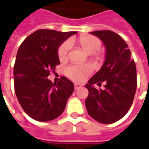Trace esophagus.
Segmentation results:
<instances>
[{"label": "esophagus", "instance_id": "34e87169", "mask_svg": "<svg viewBox=\"0 0 149 149\" xmlns=\"http://www.w3.org/2000/svg\"><path fill=\"white\" fill-rule=\"evenodd\" d=\"M82 86H81V84H74V88H75V89L77 90V89H78V88H81Z\"/></svg>", "mask_w": 149, "mask_h": 149}]
</instances>
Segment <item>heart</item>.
<instances>
[{"label":"heart","mask_w":149,"mask_h":149,"mask_svg":"<svg viewBox=\"0 0 149 149\" xmlns=\"http://www.w3.org/2000/svg\"><path fill=\"white\" fill-rule=\"evenodd\" d=\"M79 44L81 48L88 54L97 52L101 46L100 40L91 35H85L80 37ZM71 45V41L67 40L60 46L58 49V56L61 61H65L67 58ZM92 71L93 68L89 65H72L65 69V73L72 81L81 82L87 77V76L90 74Z\"/></svg>","instance_id":"heart-1"}]
</instances>
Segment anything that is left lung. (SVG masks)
<instances>
[{"mask_svg":"<svg viewBox=\"0 0 149 149\" xmlns=\"http://www.w3.org/2000/svg\"><path fill=\"white\" fill-rule=\"evenodd\" d=\"M90 33L103 41L106 52L102 67L85 84L88 90L85 106L97 121L112 124L121 119L132 104L137 85L136 65L128 45L118 34L110 30ZM103 82L104 90L94 87Z\"/></svg>","mask_w":149,"mask_h":149,"instance_id":"8db88e82","label":"left lung"}]
</instances>
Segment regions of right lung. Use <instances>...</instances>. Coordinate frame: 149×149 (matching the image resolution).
I'll return each mask as SVG.
<instances>
[{"instance_id": "obj_1", "label": "right lung", "mask_w": 149, "mask_h": 149, "mask_svg": "<svg viewBox=\"0 0 149 149\" xmlns=\"http://www.w3.org/2000/svg\"><path fill=\"white\" fill-rule=\"evenodd\" d=\"M76 33L39 29L24 40L18 49L13 70L15 93L31 118L49 121L64 112L74 90L73 83L65 77L57 84L52 83L48 77L60 65V45Z\"/></svg>"}]
</instances>
